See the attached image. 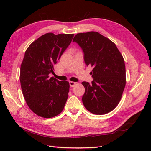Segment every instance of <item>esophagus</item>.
Segmentation results:
<instances>
[{
  "label": "esophagus",
  "mask_w": 151,
  "mask_h": 151,
  "mask_svg": "<svg viewBox=\"0 0 151 151\" xmlns=\"http://www.w3.org/2000/svg\"><path fill=\"white\" fill-rule=\"evenodd\" d=\"M76 84V82H72V81H69V85L70 87H73Z\"/></svg>",
  "instance_id": "34e87169"
}]
</instances>
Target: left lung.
<instances>
[{"instance_id":"obj_1","label":"left lung","mask_w":151,"mask_h":151,"mask_svg":"<svg viewBox=\"0 0 151 151\" xmlns=\"http://www.w3.org/2000/svg\"><path fill=\"white\" fill-rule=\"evenodd\" d=\"M73 41L82 49L86 65L93 69L91 84L82 82L84 106L93 114L109 113L118 105L126 85L123 56L114 43L97 32L77 34Z\"/></svg>"}]
</instances>
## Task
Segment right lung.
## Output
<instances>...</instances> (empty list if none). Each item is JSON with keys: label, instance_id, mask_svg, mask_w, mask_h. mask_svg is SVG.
Wrapping results in <instances>:
<instances>
[{"label": "right lung", "instance_id": "obj_1", "mask_svg": "<svg viewBox=\"0 0 151 151\" xmlns=\"http://www.w3.org/2000/svg\"><path fill=\"white\" fill-rule=\"evenodd\" d=\"M73 34L47 33L32 43L21 65L20 82L24 98L30 110L44 118H51L63 110L69 84L49 75L54 65L71 43Z\"/></svg>", "mask_w": 151, "mask_h": 151}]
</instances>
